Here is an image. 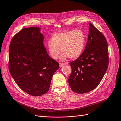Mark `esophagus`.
Here are the masks:
<instances>
[{"label":"esophagus","instance_id":"34e87169","mask_svg":"<svg viewBox=\"0 0 121 121\" xmlns=\"http://www.w3.org/2000/svg\"><path fill=\"white\" fill-rule=\"evenodd\" d=\"M64 65H65V64H62V63H60V67H61L62 66H64Z\"/></svg>","mask_w":121,"mask_h":121}]
</instances>
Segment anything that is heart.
<instances>
[{
	"mask_svg": "<svg viewBox=\"0 0 121 121\" xmlns=\"http://www.w3.org/2000/svg\"><path fill=\"white\" fill-rule=\"evenodd\" d=\"M85 43L83 32L75 30L66 32H57L52 36L47 42V49L53 59L56 60L60 54L61 60L65 61L69 57L75 59L81 55Z\"/></svg>",
	"mask_w": 121,
	"mask_h": 121,
	"instance_id": "b5f03b06",
	"label": "heart"
}]
</instances>
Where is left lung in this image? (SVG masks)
Returning <instances> with one entry per match:
<instances>
[{
    "label": "left lung",
    "instance_id": "obj_1",
    "mask_svg": "<svg viewBox=\"0 0 121 121\" xmlns=\"http://www.w3.org/2000/svg\"><path fill=\"white\" fill-rule=\"evenodd\" d=\"M88 41L83 53L70 63L72 72L68 79L71 90L84 94L99 85L108 66V48L103 34L90 23Z\"/></svg>",
    "mask_w": 121,
    "mask_h": 121
}]
</instances>
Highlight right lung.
I'll use <instances>...</instances> for the list:
<instances>
[{
	"instance_id": "obj_1",
	"label": "right lung",
	"mask_w": 121,
	"mask_h": 121,
	"mask_svg": "<svg viewBox=\"0 0 121 121\" xmlns=\"http://www.w3.org/2000/svg\"><path fill=\"white\" fill-rule=\"evenodd\" d=\"M41 28L22 30L12 38L9 46V69L19 87L27 94L40 96L48 91L59 64L48 55Z\"/></svg>"
}]
</instances>
